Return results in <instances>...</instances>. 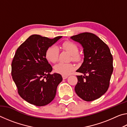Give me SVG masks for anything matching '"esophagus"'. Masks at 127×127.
<instances>
[{"instance_id": "esophagus-1", "label": "esophagus", "mask_w": 127, "mask_h": 127, "mask_svg": "<svg viewBox=\"0 0 127 127\" xmlns=\"http://www.w3.org/2000/svg\"><path fill=\"white\" fill-rule=\"evenodd\" d=\"M62 77H63V78L64 79H65L66 78H67L68 77V76H65V75H63V76H62Z\"/></svg>"}]
</instances>
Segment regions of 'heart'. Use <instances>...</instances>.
Segmentation results:
<instances>
[{"label": "heart", "mask_w": 127, "mask_h": 127, "mask_svg": "<svg viewBox=\"0 0 127 127\" xmlns=\"http://www.w3.org/2000/svg\"><path fill=\"white\" fill-rule=\"evenodd\" d=\"M62 46L68 51L72 55V59L78 61L79 56L78 54V48L75 43L71 41H65L62 44ZM59 55V49L57 46L52 45L47 49L45 53L46 58L49 62L55 63L58 61ZM56 72L63 75H68L74 69V66L72 63L60 62L54 66Z\"/></svg>", "instance_id": "b5f03b06"}]
</instances>
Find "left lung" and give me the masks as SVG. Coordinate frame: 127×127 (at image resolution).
I'll use <instances>...</instances> for the list:
<instances>
[{
    "instance_id": "left-lung-1",
    "label": "left lung",
    "mask_w": 127,
    "mask_h": 127,
    "mask_svg": "<svg viewBox=\"0 0 127 127\" xmlns=\"http://www.w3.org/2000/svg\"><path fill=\"white\" fill-rule=\"evenodd\" d=\"M70 38L83 49V62L76 72L78 82L75 91L86 101L97 99L107 91L113 71V57L108 46L94 33L84 32Z\"/></svg>"
}]
</instances>
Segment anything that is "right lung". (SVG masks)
<instances>
[{
	"label": "right lung",
	"mask_w": 127,
	"mask_h": 127,
	"mask_svg": "<svg viewBox=\"0 0 127 127\" xmlns=\"http://www.w3.org/2000/svg\"><path fill=\"white\" fill-rule=\"evenodd\" d=\"M52 39L38 35L30 36L17 49L12 63V76L23 100L37 106L48 104L54 98L62 76L54 73L45 57L49 47L61 38Z\"/></svg>",
	"instance_id": "obj_1"
}]
</instances>
